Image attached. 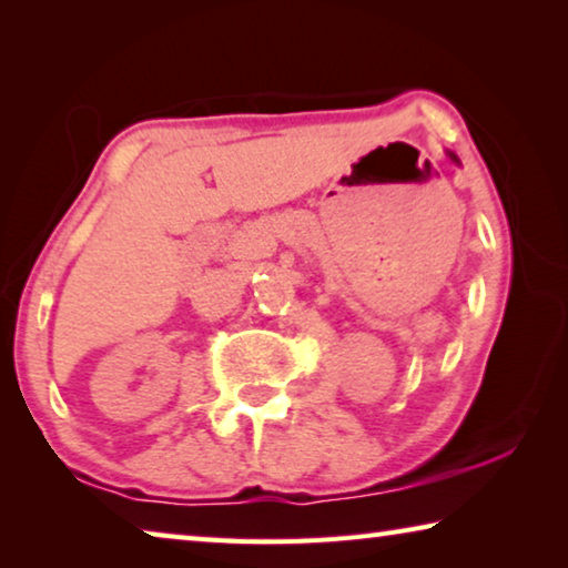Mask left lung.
Here are the masks:
<instances>
[{
    "mask_svg": "<svg viewBox=\"0 0 568 568\" xmlns=\"http://www.w3.org/2000/svg\"><path fill=\"white\" fill-rule=\"evenodd\" d=\"M446 155H448V158H450V160H454V162H456V165H460V162H458V158H456V155H454V152H450V150H448V152H446Z\"/></svg>",
    "mask_w": 568,
    "mask_h": 568,
    "instance_id": "left-lung-1",
    "label": "left lung"
}]
</instances>
